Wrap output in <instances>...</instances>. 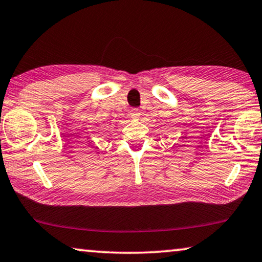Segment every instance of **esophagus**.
<instances>
[{
  "mask_svg": "<svg viewBox=\"0 0 262 262\" xmlns=\"http://www.w3.org/2000/svg\"><path fill=\"white\" fill-rule=\"evenodd\" d=\"M140 110L139 109H132L130 110V116H132V119H135V120H138L139 117H140Z\"/></svg>",
  "mask_w": 262,
  "mask_h": 262,
  "instance_id": "obj_1",
  "label": "esophagus"
}]
</instances>
